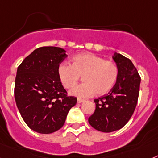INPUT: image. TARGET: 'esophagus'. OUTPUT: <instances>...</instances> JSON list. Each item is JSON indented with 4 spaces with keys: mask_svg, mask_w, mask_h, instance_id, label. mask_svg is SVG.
I'll list each match as a JSON object with an SVG mask.
<instances>
[{
    "mask_svg": "<svg viewBox=\"0 0 158 158\" xmlns=\"http://www.w3.org/2000/svg\"><path fill=\"white\" fill-rule=\"evenodd\" d=\"M84 101H85L84 99H77V103H78V104H81V103H83V102H84Z\"/></svg>",
    "mask_w": 158,
    "mask_h": 158,
    "instance_id": "obj_1",
    "label": "esophagus"
}]
</instances>
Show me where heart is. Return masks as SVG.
I'll return each instance as SVG.
<instances>
[{"label": "heart", "instance_id": "obj_1", "mask_svg": "<svg viewBox=\"0 0 158 158\" xmlns=\"http://www.w3.org/2000/svg\"><path fill=\"white\" fill-rule=\"evenodd\" d=\"M71 61L72 66L60 63L57 73L60 83L67 89L74 87L80 76H83L84 83L70 91V94L74 96L86 98L95 93L104 95L112 90L117 81L119 70L112 61L105 60L91 53L76 54Z\"/></svg>", "mask_w": 158, "mask_h": 158}]
</instances>
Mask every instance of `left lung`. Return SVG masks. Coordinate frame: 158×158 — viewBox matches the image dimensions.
<instances>
[{"instance_id": "8db88e82", "label": "left lung", "mask_w": 158, "mask_h": 158, "mask_svg": "<svg viewBox=\"0 0 158 158\" xmlns=\"http://www.w3.org/2000/svg\"><path fill=\"white\" fill-rule=\"evenodd\" d=\"M112 59L118 67L116 84L107 95L95 99V110L88 118L95 129L111 132L119 130L127 124L136 108L140 77L130 59L114 53Z\"/></svg>"}]
</instances>
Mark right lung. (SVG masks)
Returning a JSON list of instances; mask_svg holds the SVG:
<instances>
[{"label":"right lung","instance_id":"1","mask_svg":"<svg viewBox=\"0 0 158 158\" xmlns=\"http://www.w3.org/2000/svg\"><path fill=\"white\" fill-rule=\"evenodd\" d=\"M67 57L56 46L34 50L17 71L14 97L24 121L32 130L49 134L63 126L77 99L67 96L57 69Z\"/></svg>","mask_w":158,"mask_h":158}]
</instances>
